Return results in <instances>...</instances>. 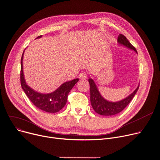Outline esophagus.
<instances>
[{
	"label": "esophagus",
	"mask_w": 160,
	"mask_h": 160,
	"mask_svg": "<svg viewBox=\"0 0 160 160\" xmlns=\"http://www.w3.org/2000/svg\"><path fill=\"white\" fill-rule=\"evenodd\" d=\"M88 78V75L86 72H82L79 74V78L82 79V80H85V79H87Z\"/></svg>",
	"instance_id": "obj_1"
}]
</instances>
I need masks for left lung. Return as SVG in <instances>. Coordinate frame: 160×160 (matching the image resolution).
Returning <instances> with one entry per match:
<instances>
[{
  "label": "left lung",
  "instance_id": "1",
  "mask_svg": "<svg viewBox=\"0 0 160 160\" xmlns=\"http://www.w3.org/2000/svg\"><path fill=\"white\" fill-rule=\"evenodd\" d=\"M118 42L119 44L132 49L137 52L136 48L130 43L129 41L124 35L122 34L119 35L118 37ZM89 83L90 86V98L92 107L96 112L103 116H112L122 112L132 100L138 90V88H139V86H138L132 94L122 100L116 102H111L106 100L102 97L92 78H89Z\"/></svg>",
  "mask_w": 160,
  "mask_h": 160
}]
</instances>
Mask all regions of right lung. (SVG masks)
Returning a JSON list of instances; mask_svg holds the SVG:
<instances>
[{
	"mask_svg": "<svg viewBox=\"0 0 160 160\" xmlns=\"http://www.w3.org/2000/svg\"><path fill=\"white\" fill-rule=\"evenodd\" d=\"M40 37H42V35L38 36L37 38ZM24 52L20 61V84L23 91L30 101L38 109L51 113L60 111L65 106L69 92L78 82V78L63 83L56 91L49 94H42L36 92L28 86L24 80L22 66Z\"/></svg>",
	"mask_w": 160,
	"mask_h": 160,
	"instance_id": "1",
	"label": "right lung"
}]
</instances>
